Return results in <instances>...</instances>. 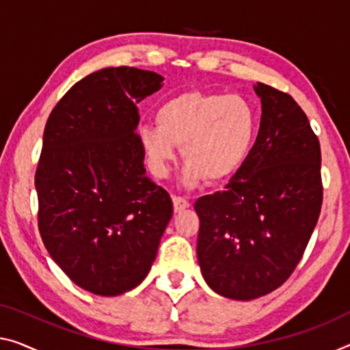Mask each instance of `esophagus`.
Segmentation results:
<instances>
[{
    "mask_svg": "<svg viewBox=\"0 0 350 350\" xmlns=\"http://www.w3.org/2000/svg\"><path fill=\"white\" fill-rule=\"evenodd\" d=\"M173 206H174V211H176V212H182V211H184V208H187V207L190 206V202L187 201L185 198L174 195V196H173Z\"/></svg>",
    "mask_w": 350,
    "mask_h": 350,
    "instance_id": "esophagus-1",
    "label": "esophagus"
}]
</instances>
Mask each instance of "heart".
I'll use <instances>...</instances> for the list:
<instances>
[{
	"mask_svg": "<svg viewBox=\"0 0 350 350\" xmlns=\"http://www.w3.org/2000/svg\"><path fill=\"white\" fill-rule=\"evenodd\" d=\"M155 124L142 125L138 138L154 173L163 176L182 146L185 180H228L242 168L253 148L258 113L239 94L180 92L155 109Z\"/></svg>",
	"mask_w": 350,
	"mask_h": 350,
	"instance_id": "1",
	"label": "heart"
}]
</instances>
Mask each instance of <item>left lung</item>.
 I'll return each instance as SVG.
<instances>
[{"label":"left lung","mask_w":350,"mask_h":350,"mask_svg":"<svg viewBox=\"0 0 350 350\" xmlns=\"http://www.w3.org/2000/svg\"><path fill=\"white\" fill-rule=\"evenodd\" d=\"M256 143L223 191L195 202L198 262L223 297L252 300L294 272L319 218L321 144L288 92L258 83Z\"/></svg>","instance_id":"1"}]
</instances>
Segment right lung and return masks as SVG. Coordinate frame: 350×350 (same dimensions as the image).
<instances>
[{
  "mask_svg": "<svg viewBox=\"0 0 350 350\" xmlns=\"http://www.w3.org/2000/svg\"><path fill=\"white\" fill-rule=\"evenodd\" d=\"M163 77L137 67L94 72L51 109L36 168L46 252L77 286L113 297L137 288L173 217L170 193L146 174L137 103Z\"/></svg>",
  "mask_w": 350,
  "mask_h": 350,
  "instance_id": "add662e5",
  "label": "right lung"
}]
</instances>
